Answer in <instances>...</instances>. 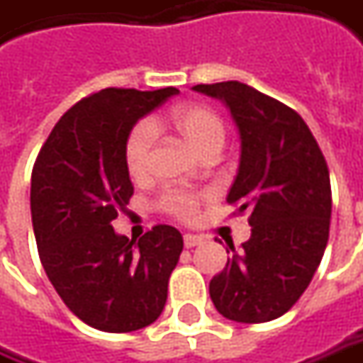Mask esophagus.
<instances>
[{"mask_svg": "<svg viewBox=\"0 0 363 363\" xmlns=\"http://www.w3.org/2000/svg\"><path fill=\"white\" fill-rule=\"evenodd\" d=\"M182 241H184V247L186 249H193L196 245L203 243V237H199V235H191V233H186L184 237H182Z\"/></svg>", "mask_w": 363, "mask_h": 363, "instance_id": "1", "label": "esophagus"}]
</instances>
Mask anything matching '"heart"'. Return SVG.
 <instances>
[{"label":"heart","instance_id":"obj_1","mask_svg":"<svg viewBox=\"0 0 363 363\" xmlns=\"http://www.w3.org/2000/svg\"><path fill=\"white\" fill-rule=\"evenodd\" d=\"M169 124L203 158L217 157L227 143V124L219 112L205 104H181L169 112ZM158 122L143 120L134 124L124 140V167L134 181H146L152 174V152L157 143ZM201 194L169 189L158 196L160 213L172 219L193 220L201 206Z\"/></svg>","mask_w":363,"mask_h":363}]
</instances>
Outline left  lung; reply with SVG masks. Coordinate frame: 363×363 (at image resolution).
<instances>
[{"label": "left lung", "instance_id": "obj_1", "mask_svg": "<svg viewBox=\"0 0 363 363\" xmlns=\"http://www.w3.org/2000/svg\"><path fill=\"white\" fill-rule=\"evenodd\" d=\"M225 100L241 134V164L227 201L249 213L251 239L208 285L223 318L265 323L281 318L318 271L330 239V170L294 108L243 82L199 84Z\"/></svg>", "mask_w": 363, "mask_h": 363}]
</instances>
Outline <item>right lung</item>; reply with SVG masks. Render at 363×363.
<instances>
[{
    "instance_id": "right-lung-1",
    "label": "right lung",
    "mask_w": 363,
    "mask_h": 363,
    "mask_svg": "<svg viewBox=\"0 0 363 363\" xmlns=\"http://www.w3.org/2000/svg\"><path fill=\"white\" fill-rule=\"evenodd\" d=\"M177 88H106L57 120L32 169V223L40 261L62 301L84 323L126 333L157 321L182 235L157 225L138 245L110 225L134 194L124 140L138 118Z\"/></svg>"
}]
</instances>
